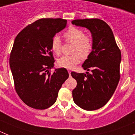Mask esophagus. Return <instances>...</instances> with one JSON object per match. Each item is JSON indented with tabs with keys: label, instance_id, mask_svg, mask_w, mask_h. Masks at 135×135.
Here are the masks:
<instances>
[{
	"label": "esophagus",
	"instance_id": "1",
	"mask_svg": "<svg viewBox=\"0 0 135 135\" xmlns=\"http://www.w3.org/2000/svg\"><path fill=\"white\" fill-rule=\"evenodd\" d=\"M68 72H69V76H70V73H71V71H70V70H68Z\"/></svg>",
	"mask_w": 135,
	"mask_h": 135
}]
</instances>
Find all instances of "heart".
<instances>
[{"label":"heart","mask_w":135,"mask_h":135,"mask_svg":"<svg viewBox=\"0 0 135 135\" xmlns=\"http://www.w3.org/2000/svg\"><path fill=\"white\" fill-rule=\"evenodd\" d=\"M68 43L73 44L72 55L64 56L58 60V65L66 69H73L81 62V57L86 59L91 52L93 42L91 36L85 34L82 29L70 27L64 33ZM51 49L53 52L59 56L62 53V43L59 36L53 37L51 42Z\"/></svg>","instance_id":"b5f03b06"}]
</instances>
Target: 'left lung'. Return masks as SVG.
Returning <instances> with one entry per match:
<instances>
[{
    "mask_svg": "<svg viewBox=\"0 0 135 135\" xmlns=\"http://www.w3.org/2000/svg\"><path fill=\"white\" fill-rule=\"evenodd\" d=\"M72 23L91 31L93 49L82 66L90 72L71 73L76 81L73 101L86 110H95L107 104L120 81L121 52L110 27L99 19H75Z\"/></svg>",
    "mask_w": 135,
    "mask_h": 135,
    "instance_id": "8db88e82",
    "label": "left lung"
}]
</instances>
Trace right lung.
<instances>
[{
  "mask_svg": "<svg viewBox=\"0 0 135 135\" xmlns=\"http://www.w3.org/2000/svg\"><path fill=\"white\" fill-rule=\"evenodd\" d=\"M66 23V19L60 18L38 19L15 37L9 58L15 89L21 99L32 108L44 110L52 105L69 78L65 68L50 72L55 62L51 42Z\"/></svg>",
  "mask_w": 135,
  "mask_h": 135,
  "instance_id": "1",
  "label": "right lung"
}]
</instances>
